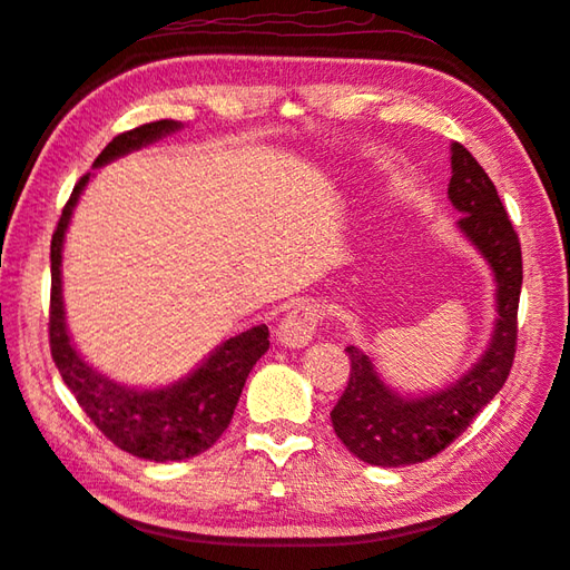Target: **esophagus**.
<instances>
[{
    "label": "esophagus",
    "instance_id": "obj_1",
    "mask_svg": "<svg viewBox=\"0 0 570 570\" xmlns=\"http://www.w3.org/2000/svg\"><path fill=\"white\" fill-rule=\"evenodd\" d=\"M322 322V309L314 302H299L285 314V320L277 326V341L289 348L307 346L314 332Z\"/></svg>",
    "mask_w": 570,
    "mask_h": 570
}]
</instances>
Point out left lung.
I'll list each match as a JSON object with an SVG mask.
<instances>
[{
  "label": "left lung",
  "instance_id": "obj_1",
  "mask_svg": "<svg viewBox=\"0 0 570 570\" xmlns=\"http://www.w3.org/2000/svg\"><path fill=\"white\" fill-rule=\"evenodd\" d=\"M449 199L461 212V234L480 250L495 275V328L490 346L471 371L456 383L422 397L397 395L383 383L361 348L346 346L351 377L332 410V424L353 456L371 465L397 468L436 456L471 426L512 368L522 293L520 238L495 185L461 144H451Z\"/></svg>",
  "mask_w": 570,
  "mask_h": 570
}]
</instances>
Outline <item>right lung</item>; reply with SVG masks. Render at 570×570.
<instances>
[{"label": "right lung", "mask_w": 570, "mask_h": 570, "mask_svg": "<svg viewBox=\"0 0 570 570\" xmlns=\"http://www.w3.org/2000/svg\"><path fill=\"white\" fill-rule=\"evenodd\" d=\"M180 126L183 124L173 119H160L114 136L97 156L95 168L156 144L158 138L178 131ZM90 178L92 173H87L75 185L70 199L62 207L53 242H50V356L85 414L114 446L156 463L193 459L214 446V441L229 426L250 368L271 346L268 326H250L226 338L193 373L166 387H126L92 368L68 334L60 275L62 242H66L72 209Z\"/></svg>", "instance_id": "add662e5"}]
</instances>
